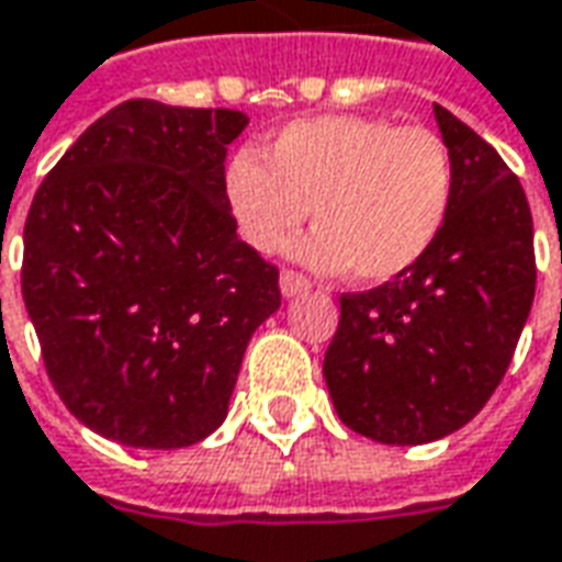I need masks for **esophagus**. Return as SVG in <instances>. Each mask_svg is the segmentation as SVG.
Instances as JSON below:
<instances>
[{
    "mask_svg": "<svg viewBox=\"0 0 562 562\" xmlns=\"http://www.w3.org/2000/svg\"><path fill=\"white\" fill-rule=\"evenodd\" d=\"M305 290H312V281L305 274L296 272V269H284L281 272V293L284 296H300Z\"/></svg>",
    "mask_w": 562,
    "mask_h": 562,
    "instance_id": "1",
    "label": "esophagus"
}]
</instances>
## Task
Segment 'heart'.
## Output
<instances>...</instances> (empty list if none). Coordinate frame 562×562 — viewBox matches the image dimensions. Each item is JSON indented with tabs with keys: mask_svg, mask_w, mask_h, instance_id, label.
<instances>
[{
	"mask_svg": "<svg viewBox=\"0 0 562 562\" xmlns=\"http://www.w3.org/2000/svg\"><path fill=\"white\" fill-rule=\"evenodd\" d=\"M448 142L427 126L326 114L284 126L266 160L241 150L226 169V199L250 248L278 250L314 209L296 257L348 269L363 284L408 272L439 238L453 199Z\"/></svg>",
	"mask_w": 562,
	"mask_h": 562,
	"instance_id": "obj_1",
	"label": "heart"
}]
</instances>
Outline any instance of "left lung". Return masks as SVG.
Returning <instances> with one entry per match:
<instances>
[{"label": "left lung", "mask_w": 562, "mask_h": 562, "mask_svg": "<svg viewBox=\"0 0 562 562\" xmlns=\"http://www.w3.org/2000/svg\"><path fill=\"white\" fill-rule=\"evenodd\" d=\"M453 157V199L432 248L363 293H341L324 357L345 427L424 445L469 424L499 387L536 296L532 214L505 160L432 105Z\"/></svg>", "instance_id": "obj_1"}]
</instances>
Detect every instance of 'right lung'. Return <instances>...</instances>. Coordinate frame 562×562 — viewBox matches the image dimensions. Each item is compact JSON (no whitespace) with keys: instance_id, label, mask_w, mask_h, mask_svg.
I'll return each instance as SVG.
<instances>
[{"instance_id":"add662e5","label":"right lung","mask_w":562,"mask_h":562,"mask_svg":"<svg viewBox=\"0 0 562 562\" xmlns=\"http://www.w3.org/2000/svg\"><path fill=\"white\" fill-rule=\"evenodd\" d=\"M233 109L130 99L87 126L35 190L23 302L71 415L130 448L172 451L224 424L278 269L236 236Z\"/></svg>"}]
</instances>
